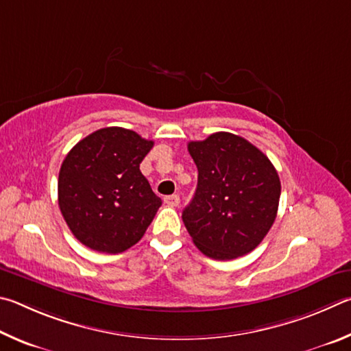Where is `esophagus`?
<instances>
[{"label": "esophagus", "mask_w": 351, "mask_h": 351, "mask_svg": "<svg viewBox=\"0 0 351 351\" xmlns=\"http://www.w3.org/2000/svg\"><path fill=\"white\" fill-rule=\"evenodd\" d=\"M165 204L168 206H179L180 204V197L177 194H172V195H166L165 197Z\"/></svg>", "instance_id": "34e87169"}]
</instances>
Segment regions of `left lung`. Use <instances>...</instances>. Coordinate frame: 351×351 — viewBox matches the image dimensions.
<instances>
[{
  "label": "left lung",
  "instance_id": "8db88e82",
  "mask_svg": "<svg viewBox=\"0 0 351 351\" xmlns=\"http://www.w3.org/2000/svg\"><path fill=\"white\" fill-rule=\"evenodd\" d=\"M188 151L199 177L182 219L194 245L216 261L251 253L278 216V171L261 149L230 132L189 141Z\"/></svg>",
  "mask_w": 351,
  "mask_h": 351
}]
</instances>
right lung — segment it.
Returning <instances> with one entry per match:
<instances>
[{"mask_svg":"<svg viewBox=\"0 0 351 351\" xmlns=\"http://www.w3.org/2000/svg\"><path fill=\"white\" fill-rule=\"evenodd\" d=\"M154 141L125 128H103L63 160L58 206L80 242L98 253H123L143 237L162 205L141 174Z\"/></svg>","mask_w":351,"mask_h":351,"instance_id":"obj_1","label":"right lung"}]
</instances>
